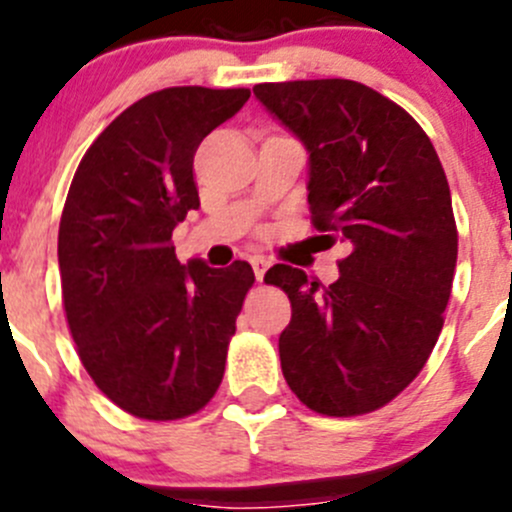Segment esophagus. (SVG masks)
Returning a JSON list of instances; mask_svg holds the SVG:
<instances>
[{"label":"esophagus","instance_id":"esophagus-1","mask_svg":"<svg viewBox=\"0 0 512 512\" xmlns=\"http://www.w3.org/2000/svg\"><path fill=\"white\" fill-rule=\"evenodd\" d=\"M267 267H270V262H267L265 257H252V270H255V277H257V282H262V280H265V272H267Z\"/></svg>","mask_w":512,"mask_h":512}]
</instances>
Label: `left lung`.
Masks as SVG:
<instances>
[{"mask_svg": "<svg viewBox=\"0 0 512 512\" xmlns=\"http://www.w3.org/2000/svg\"><path fill=\"white\" fill-rule=\"evenodd\" d=\"M252 91L307 148L314 227L349 247L327 289L297 267L267 270L292 302L282 374L317 414H369L416 379L441 334L458 257L446 173L414 118L359 81Z\"/></svg>", "mask_w": 512, "mask_h": 512, "instance_id": "left-lung-1", "label": "left lung"}]
</instances>
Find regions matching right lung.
<instances>
[{
	"instance_id": "add662e5",
	"label": "right lung",
	"mask_w": 512,
	"mask_h": 512,
	"mask_svg": "<svg viewBox=\"0 0 512 512\" xmlns=\"http://www.w3.org/2000/svg\"><path fill=\"white\" fill-rule=\"evenodd\" d=\"M247 98L203 86L148 94L91 143L71 180L59 225L66 319L94 384L131 416H190L223 381L255 272L242 260L180 265L170 237L200 208V141Z\"/></svg>"
}]
</instances>
